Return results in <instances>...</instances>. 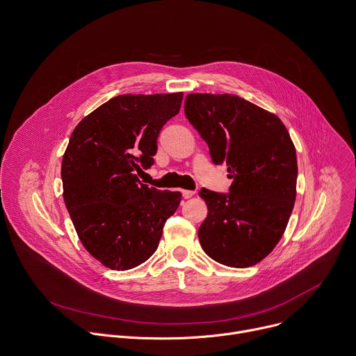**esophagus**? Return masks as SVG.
<instances>
[{
  "instance_id": "34e87169",
  "label": "esophagus",
  "mask_w": 356,
  "mask_h": 356,
  "mask_svg": "<svg viewBox=\"0 0 356 356\" xmlns=\"http://www.w3.org/2000/svg\"><path fill=\"white\" fill-rule=\"evenodd\" d=\"M181 194H183L184 198H190V197H193L195 194V191H193V190H181Z\"/></svg>"
}]
</instances>
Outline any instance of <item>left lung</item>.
<instances>
[{"label": "left lung", "mask_w": 356, "mask_h": 356, "mask_svg": "<svg viewBox=\"0 0 356 356\" xmlns=\"http://www.w3.org/2000/svg\"><path fill=\"white\" fill-rule=\"evenodd\" d=\"M184 114L225 165L228 193L198 191L209 216L198 228L201 248L231 268L257 265L280 241L296 201V149L283 122L235 94H188Z\"/></svg>", "instance_id": "8db88e82"}]
</instances>
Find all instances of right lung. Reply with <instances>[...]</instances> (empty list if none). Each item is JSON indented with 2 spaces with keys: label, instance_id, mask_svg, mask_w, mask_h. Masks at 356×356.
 I'll return each instance as SVG.
<instances>
[{
  "label": "right lung",
  "instance_id": "add662e5",
  "mask_svg": "<svg viewBox=\"0 0 356 356\" xmlns=\"http://www.w3.org/2000/svg\"><path fill=\"white\" fill-rule=\"evenodd\" d=\"M183 92L108 99L80 121L62 162L63 198L84 248L104 266L128 270L158 249L181 194L142 184L158 136L179 114Z\"/></svg>",
  "mask_w": 356,
  "mask_h": 356
}]
</instances>
